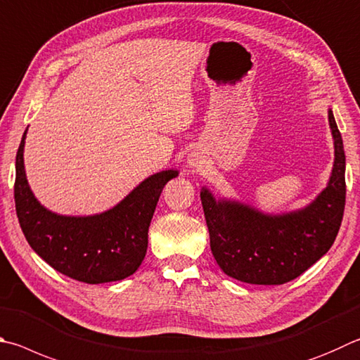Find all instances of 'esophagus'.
Listing matches in <instances>:
<instances>
[{
  "label": "esophagus",
  "instance_id": "34e87169",
  "mask_svg": "<svg viewBox=\"0 0 360 360\" xmlns=\"http://www.w3.org/2000/svg\"><path fill=\"white\" fill-rule=\"evenodd\" d=\"M188 165H191L192 168H200L201 167V160H200L198 155L192 154L191 158H188Z\"/></svg>",
  "mask_w": 360,
  "mask_h": 360
}]
</instances>
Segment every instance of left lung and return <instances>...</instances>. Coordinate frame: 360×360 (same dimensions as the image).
I'll return each mask as SVG.
<instances>
[{"label":"left lung","instance_id":"1","mask_svg":"<svg viewBox=\"0 0 360 360\" xmlns=\"http://www.w3.org/2000/svg\"><path fill=\"white\" fill-rule=\"evenodd\" d=\"M335 160L328 187L304 209L266 215L236 201H215L206 188L201 205L215 261L228 277L252 285H283L328 253L338 234L346 201L345 149L329 110Z\"/></svg>","mask_w":360,"mask_h":360}]
</instances>
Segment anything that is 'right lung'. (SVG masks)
Here are the masks:
<instances>
[{"label":"right lung","instance_id":"right-lung-1","mask_svg":"<svg viewBox=\"0 0 360 360\" xmlns=\"http://www.w3.org/2000/svg\"><path fill=\"white\" fill-rule=\"evenodd\" d=\"M22 136L15 158L14 198L26 240L45 263L89 285L122 280L139 269L148 248L149 224L174 169L153 174L113 209L91 217H66L45 209L28 186Z\"/></svg>","mask_w":360,"mask_h":360}]
</instances>
